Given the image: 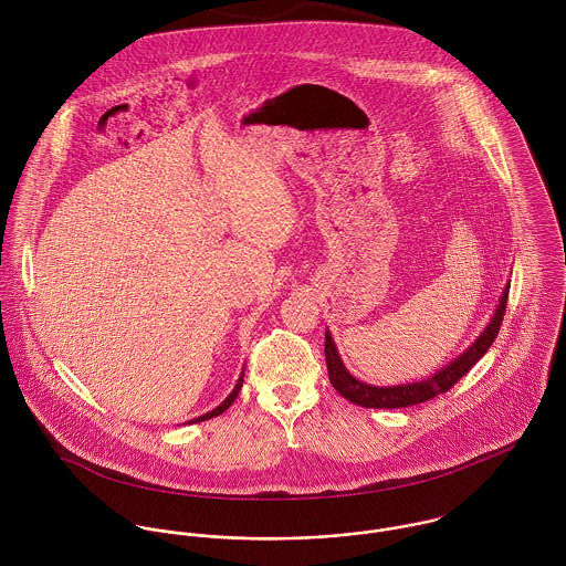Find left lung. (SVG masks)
<instances>
[{
  "label": "left lung",
  "mask_w": 566,
  "mask_h": 566,
  "mask_svg": "<svg viewBox=\"0 0 566 566\" xmlns=\"http://www.w3.org/2000/svg\"><path fill=\"white\" fill-rule=\"evenodd\" d=\"M507 293H510V284L505 286L499 306L494 311V317L490 319V324L485 326V331L474 339V343L459 354L454 360H451L447 367H442L438 374H433L427 380H418V382H409V385H396V387H376V385H367L363 380H356L343 365L337 345L331 337V333L326 331V365H328V376L333 387L339 391L340 396L358 407H367V409H400V407H413L420 402H427L444 391H449L452 385L463 378L468 374V369L490 349V345L496 339L499 328L503 324V315H505V306H507Z\"/></svg>",
  "instance_id": "obj_1"
}]
</instances>
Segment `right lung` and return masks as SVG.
I'll return each instance as SVG.
<instances>
[{
    "mask_svg": "<svg viewBox=\"0 0 566 566\" xmlns=\"http://www.w3.org/2000/svg\"><path fill=\"white\" fill-rule=\"evenodd\" d=\"M240 387H242V374H240V378H238V382H235V387H233V391L227 396L226 400L217 407V409H212L210 413H206V416H199V418H195V420H190V424L192 422H203V420H210V418H217V416H221L226 409L231 407V402L235 400V396H238V391H240Z\"/></svg>",
    "mask_w": 566,
    "mask_h": 566,
    "instance_id": "1",
    "label": "right lung"
}]
</instances>
